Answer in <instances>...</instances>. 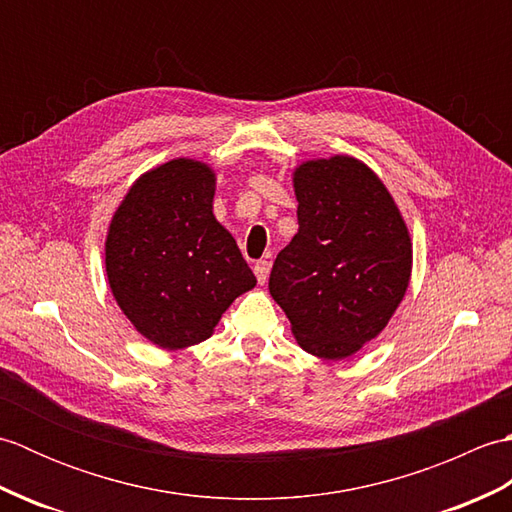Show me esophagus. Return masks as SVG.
<instances>
[{"mask_svg": "<svg viewBox=\"0 0 512 512\" xmlns=\"http://www.w3.org/2000/svg\"><path fill=\"white\" fill-rule=\"evenodd\" d=\"M253 270H255V277H257L259 284H266L268 273H270V264L266 262V259H259Z\"/></svg>", "mask_w": 512, "mask_h": 512, "instance_id": "34e87169", "label": "esophagus"}]
</instances>
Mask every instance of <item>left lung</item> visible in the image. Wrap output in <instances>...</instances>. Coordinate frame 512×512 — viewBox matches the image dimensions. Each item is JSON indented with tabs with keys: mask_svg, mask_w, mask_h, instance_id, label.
<instances>
[{
	"mask_svg": "<svg viewBox=\"0 0 512 512\" xmlns=\"http://www.w3.org/2000/svg\"><path fill=\"white\" fill-rule=\"evenodd\" d=\"M299 231L268 290L303 350L341 361L376 339L405 297L411 237L376 173L350 156L295 171Z\"/></svg>",
	"mask_w": 512,
	"mask_h": 512,
	"instance_id": "left-lung-1",
	"label": "left lung"
}]
</instances>
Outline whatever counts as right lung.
I'll use <instances>...</instances> for the list:
<instances>
[{
  "label": "right lung",
  "instance_id": "obj_1",
  "mask_svg": "<svg viewBox=\"0 0 512 512\" xmlns=\"http://www.w3.org/2000/svg\"><path fill=\"white\" fill-rule=\"evenodd\" d=\"M215 173L178 158L143 173L118 206L105 242L112 295L134 328L162 350L213 334L257 279L213 215Z\"/></svg>",
  "mask_w": 512,
  "mask_h": 512
}]
</instances>
